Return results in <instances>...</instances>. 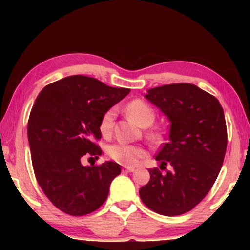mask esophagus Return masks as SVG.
I'll return each instance as SVG.
<instances>
[{
    "mask_svg": "<svg viewBox=\"0 0 250 250\" xmlns=\"http://www.w3.org/2000/svg\"><path fill=\"white\" fill-rule=\"evenodd\" d=\"M125 170L128 171V173H133V171L135 170L134 167H125Z\"/></svg>",
    "mask_w": 250,
    "mask_h": 250,
    "instance_id": "1",
    "label": "esophagus"
}]
</instances>
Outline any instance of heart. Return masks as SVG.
<instances>
[{"mask_svg": "<svg viewBox=\"0 0 250 250\" xmlns=\"http://www.w3.org/2000/svg\"><path fill=\"white\" fill-rule=\"evenodd\" d=\"M128 116L133 121H135L139 125L146 128L153 125L155 120V113L153 108L145 102L143 100H134L129 102L127 108H125ZM114 119H115V110L109 109L103 114L101 121H100V131L102 135L107 136L110 134L111 129L114 125ZM149 137L154 141L159 139V135L151 133ZM107 154L111 160L120 163V165L127 166V167H133L140 162V160L145 156V150L141 147H137L134 145H128V143L117 142L113 143L107 148Z\"/></svg>", "mask_w": 250, "mask_h": 250, "instance_id": "heart-1", "label": "heart"}]
</instances>
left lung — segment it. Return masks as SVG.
<instances>
[{
	"mask_svg": "<svg viewBox=\"0 0 250 250\" xmlns=\"http://www.w3.org/2000/svg\"><path fill=\"white\" fill-rule=\"evenodd\" d=\"M170 123L168 142L155 157L162 174L149 169L150 180L140 189L142 202L166 216L185 214L205 199L222 167L227 128L219 100L190 83L148 89L145 95Z\"/></svg>",
	"mask_w": 250,
	"mask_h": 250,
	"instance_id": "left-lung-1",
	"label": "left lung"
}]
</instances>
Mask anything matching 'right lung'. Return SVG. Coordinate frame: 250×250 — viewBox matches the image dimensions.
Wrapping results in <instances>:
<instances>
[{
    "label": "right lung",
    "mask_w": 250,
    "mask_h": 250,
    "mask_svg": "<svg viewBox=\"0 0 250 250\" xmlns=\"http://www.w3.org/2000/svg\"><path fill=\"white\" fill-rule=\"evenodd\" d=\"M129 91L74 75L45 85L36 97L28 121L31 162L43 193L60 210L81 216L107 200L120 165L83 166L81 160L102 154L94 143L101 139L100 121Z\"/></svg>",
    "instance_id": "add662e5"
}]
</instances>
